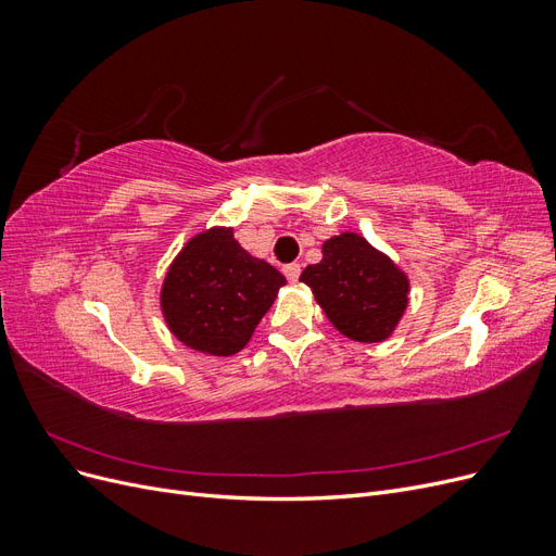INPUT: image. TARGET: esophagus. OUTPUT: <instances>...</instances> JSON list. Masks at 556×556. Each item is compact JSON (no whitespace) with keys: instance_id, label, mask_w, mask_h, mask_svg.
Masks as SVG:
<instances>
[{"instance_id":"esophagus-1","label":"esophagus","mask_w":556,"mask_h":556,"mask_svg":"<svg viewBox=\"0 0 556 556\" xmlns=\"http://www.w3.org/2000/svg\"><path fill=\"white\" fill-rule=\"evenodd\" d=\"M282 274H285V278H288L290 282H296L299 280V276H301V264H285L282 266Z\"/></svg>"}]
</instances>
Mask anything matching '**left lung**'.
<instances>
[{
  "instance_id": "left-lung-1",
  "label": "left lung",
  "mask_w": 556,
  "mask_h": 556,
  "mask_svg": "<svg viewBox=\"0 0 556 556\" xmlns=\"http://www.w3.org/2000/svg\"><path fill=\"white\" fill-rule=\"evenodd\" d=\"M331 325L352 341L380 343L408 306V278L366 239L345 231L301 274Z\"/></svg>"
}]
</instances>
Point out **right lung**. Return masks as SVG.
Wrapping results in <instances>:
<instances>
[{"instance_id":"obj_1","label":"right lung","mask_w":556,"mask_h":556,"mask_svg":"<svg viewBox=\"0 0 556 556\" xmlns=\"http://www.w3.org/2000/svg\"><path fill=\"white\" fill-rule=\"evenodd\" d=\"M282 285L278 268L250 257L231 229H211L172 264L162 285V311L178 341L227 357L250 341Z\"/></svg>"}]
</instances>
